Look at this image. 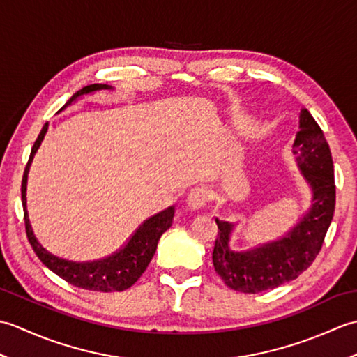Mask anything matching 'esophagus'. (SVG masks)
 <instances>
[{"label": "esophagus", "mask_w": 357, "mask_h": 357, "mask_svg": "<svg viewBox=\"0 0 357 357\" xmlns=\"http://www.w3.org/2000/svg\"><path fill=\"white\" fill-rule=\"evenodd\" d=\"M207 201H208V192L207 188L202 185L192 188L190 193L187 195V206L193 211L202 208L207 204Z\"/></svg>", "instance_id": "esophagus-1"}]
</instances>
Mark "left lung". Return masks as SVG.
Wrapping results in <instances>:
<instances>
[{
    "mask_svg": "<svg viewBox=\"0 0 357 357\" xmlns=\"http://www.w3.org/2000/svg\"><path fill=\"white\" fill-rule=\"evenodd\" d=\"M296 165L312 190V204L299 222L282 238L250 250H234V224L215 219V270L231 290L261 293L298 278L316 259L335 213V170L328 142L307 109L301 110L299 132L293 142Z\"/></svg>",
    "mask_w": 357,
    "mask_h": 357,
    "instance_id": "obj_1",
    "label": "left lung"
}]
</instances>
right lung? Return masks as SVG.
Instances as JSON below:
<instances>
[{"instance_id": "obj_1", "label": "right lung", "mask_w": 357, "mask_h": 357, "mask_svg": "<svg viewBox=\"0 0 357 357\" xmlns=\"http://www.w3.org/2000/svg\"><path fill=\"white\" fill-rule=\"evenodd\" d=\"M112 89L113 87L107 84H90V86L82 87L64 104V107L61 110L69 107V105H72L73 102H77L81 96L100 92V90H112ZM47 128H49V124L45 123L41 133L38 135V138L32 147V151H30V158L26 165L24 176H22V185H21L22 208H24L26 231H27L30 245H32L33 252L36 253L38 257H40V261L45 265V267L75 287L84 288V290H92V291H102V293L127 290V288H130L136 280L141 278L142 273L146 271L151 257H153L156 252L158 242L161 239L162 233L172 227L173 218H174V206L167 207L165 210L159 211V213L149 218L147 221H144L138 227V230L132 234V238L128 239V242L123 248L118 250L116 253L104 257V259L90 261V262H77V261H69V259H64V257L53 255L35 236L32 224H30V219H29L27 198H26L27 174L30 170V165H32L33 156L38 151V149H40L45 133H47Z\"/></svg>"}]
</instances>
